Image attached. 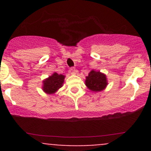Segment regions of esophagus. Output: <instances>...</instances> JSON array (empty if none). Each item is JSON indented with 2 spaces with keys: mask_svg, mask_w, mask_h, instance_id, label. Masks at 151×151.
Returning a JSON list of instances; mask_svg holds the SVG:
<instances>
[{
  "mask_svg": "<svg viewBox=\"0 0 151 151\" xmlns=\"http://www.w3.org/2000/svg\"><path fill=\"white\" fill-rule=\"evenodd\" d=\"M77 71L74 68H71L69 69V73L71 74H77Z\"/></svg>",
  "mask_w": 151,
  "mask_h": 151,
  "instance_id": "obj_1",
  "label": "esophagus"
}]
</instances>
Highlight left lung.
<instances>
[{
	"mask_svg": "<svg viewBox=\"0 0 151 151\" xmlns=\"http://www.w3.org/2000/svg\"><path fill=\"white\" fill-rule=\"evenodd\" d=\"M85 78V85L93 92H100L104 90L108 85L106 74L100 72V71L92 69Z\"/></svg>",
	"mask_w": 151,
	"mask_h": 151,
	"instance_id": "obj_1",
	"label": "left lung"
}]
</instances>
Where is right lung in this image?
<instances>
[{
  "label": "right lung",
  "instance_id": "1",
  "mask_svg": "<svg viewBox=\"0 0 151 151\" xmlns=\"http://www.w3.org/2000/svg\"><path fill=\"white\" fill-rule=\"evenodd\" d=\"M65 77L66 76L63 74H58L54 72L51 76L45 79L42 82V90L44 92L49 95L55 93L63 86Z\"/></svg>",
  "mask_w": 151,
  "mask_h": 151
}]
</instances>
